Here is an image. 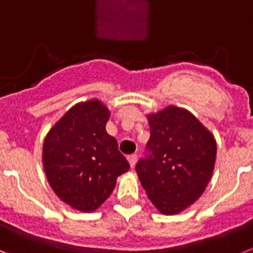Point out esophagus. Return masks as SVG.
<instances>
[{
  "label": "esophagus",
  "instance_id": "34e87169",
  "mask_svg": "<svg viewBox=\"0 0 253 253\" xmlns=\"http://www.w3.org/2000/svg\"><path fill=\"white\" fill-rule=\"evenodd\" d=\"M127 159H128L129 166H131L132 169H133V168H135V165H136V161H137V155H129Z\"/></svg>",
  "mask_w": 253,
  "mask_h": 253
}]
</instances>
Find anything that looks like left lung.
I'll list each match as a JSON object with an SVG mask.
<instances>
[{"mask_svg": "<svg viewBox=\"0 0 253 253\" xmlns=\"http://www.w3.org/2000/svg\"><path fill=\"white\" fill-rule=\"evenodd\" d=\"M147 155L136 172L149 199L166 215L177 214L203 194L214 170L217 142L195 116L175 106L147 116Z\"/></svg>", "mask_w": 253, "mask_h": 253, "instance_id": "left-lung-1", "label": "left lung"}]
</instances>
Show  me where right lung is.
Returning <instances> with one entry per match:
<instances>
[{
  "instance_id": "1",
  "label": "right lung",
  "mask_w": 253,
  "mask_h": 253,
  "mask_svg": "<svg viewBox=\"0 0 253 253\" xmlns=\"http://www.w3.org/2000/svg\"><path fill=\"white\" fill-rule=\"evenodd\" d=\"M110 111L98 99L73 106L47 132L42 164L47 181L64 203L93 211L110 197L129 164L106 131Z\"/></svg>"
}]
</instances>
